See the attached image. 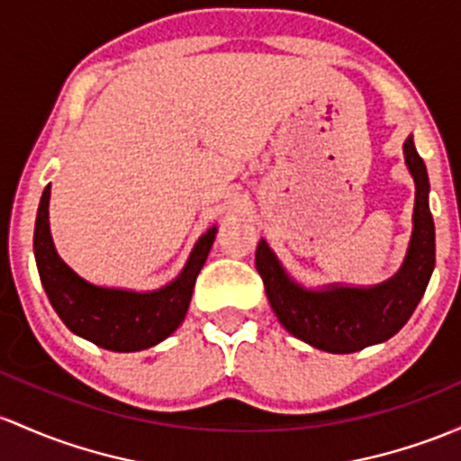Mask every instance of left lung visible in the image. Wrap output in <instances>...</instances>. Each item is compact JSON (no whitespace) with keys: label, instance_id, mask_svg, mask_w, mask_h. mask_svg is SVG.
<instances>
[{"label":"left lung","instance_id":"8db88e82","mask_svg":"<svg viewBox=\"0 0 461 461\" xmlns=\"http://www.w3.org/2000/svg\"><path fill=\"white\" fill-rule=\"evenodd\" d=\"M404 164L416 181L413 234L401 271L370 288L330 285L320 291L300 286L265 240L258 242L256 269L265 282L273 312L293 337L317 350L350 354L387 341L407 323L422 300L436 267V227L429 210V175L413 138L404 141Z\"/></svg>","mask_w":461,"mask_h":461}]
</instances>
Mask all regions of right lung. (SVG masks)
Masks as SVG:
<instances>
[{
	"mask_svg": "<svg viewBox=\"0 0 461 461\" xmlns=\"http://www.w3.org/2000/svg\"><path fill=\"white\" fill-rule=\"evenodd\" d=\"M50 185H45L34 222V258L41 285L57 315L74 335L113 352H138L170 337L188 312L196 276L205 265L216 227H210L170 285L135 293L95 286L60 260L48 221Z\"/></svg>",
	"mask_w": 461,
	"mask_h": 461,
	"instance_id": "add662e5",
	"label": "right lung"
}]
</instances>
